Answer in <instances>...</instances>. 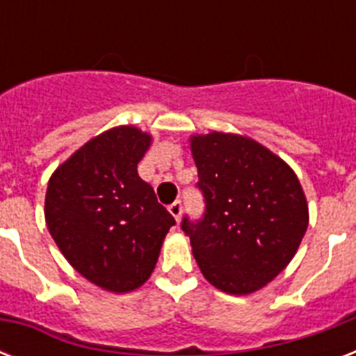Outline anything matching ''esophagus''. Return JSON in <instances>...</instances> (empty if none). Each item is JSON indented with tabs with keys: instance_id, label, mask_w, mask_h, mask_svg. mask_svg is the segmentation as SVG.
I'll return each instance as SVG.
<instances>
[{
	"instance_id": "obj_1",
	"label": "esophagus",
	"mask_w": 356,
	"mask_h": 356,
	"mask_svg": "<svg viewBox=\"0 0 356 356\" xmlns=\"http://www.w3.org/2000/svg\"><path fill=\"white\" fill-rule=\"evenodd\" d=\"M168 211H170V214L175 218V222H179V220H181V214H183V201H173L172 205L168 207Z\"/></svg>"
}]
</instances>
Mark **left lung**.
I'll return each mask as SVG.
<instances>
[{"instance_id":"8db88e82","label":"left lung","mask_w":356,"mask_h":356,"mask_svg":"<svg viewBox=\"0 0 356 356\" xmlns=\"http://www.w3.org/2000/svg\"><path fill=\"white\" fill-rule=\"evenodd\" d=\"M205 212L183 218L201 273L227 293H251L281 273L309 227L296 173L264 145L240 134L192 136Z\"/></svg>"}]
</instances>
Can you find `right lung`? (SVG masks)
<instances>
[{
	"label": "right lung",
	"mask_w": 356,
	"mask_h": 356,
	"mask_svg": "<svg viewBox=\"0 0 356 356\" xmlns=\"http://www.w3.org/2000/svg\"><path fill=\"white\" fill-rule=\"evenodd\" d=\"M149 134L123 125L99 134L47 183L46 223L70 264L97 286L123 293L155 270L175 220L138 175Z\"/></svg>",
	"instance_id": "1"
}]
</instances>
